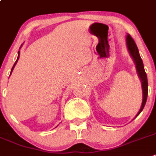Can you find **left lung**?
Instances as JSON below:
<instances>
[{
	"label": "left lung",
	"instance_id": "left-lung-1",
	"mask_svg": "<svg viewBox=\"0 0 156 156\" xmlns=\"http://www.w3.org/2000/svg\"><path fill=\"white\" fill-rule=\"evenodd\" d=\"M126 45L128 52L130 53V55L131 56V58H133L134 62L135 64L137 73H138V77L141 80V87H142V103H141V106L140 108V110L138 111V114L135 117V118L137 116H138V114L143 110L144 107L145 105V103H146L147 96H148V80H147L146 73L145 71L143 62H142V59H141V56H140L138 47H137L134 39L131 38V36L129 34L126 35Z\"/></svg>",
	"mask_w": 156,
	"mask_h": 156
}]
</instances>
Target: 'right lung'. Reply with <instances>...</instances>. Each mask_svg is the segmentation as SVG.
Returning a JSON list of instances; mask_svg holds the SVG:
<instances>
[{
  "mask_svg": "<svg viewBox=\"0 0 156 156\" xmlns=\"http://www.w3.org/2000/svg\"><path fill=\"white\" fill-rule=\"evenodd\" d=\"M23 45V44H22ZM22 45H21V47L22 46ZM21 47H20V48H21ZM18 58H17V60H16V62H15V64H14V66H13V67H12V69H11V73H12V71H13V69H14V68H15V65H16L17 64V62H18V58H19V55H20V51H18ZM11 74H10V75H11ZM57 126H58V125H57ZM56 126V127H57ZM56 127H55V128H56Z\"/></svg>",
  "mask_w": 156,
  "mask_h": 156,
  "instance_id": "add662e5",
  "label": "right lung"
}]
</instances>
